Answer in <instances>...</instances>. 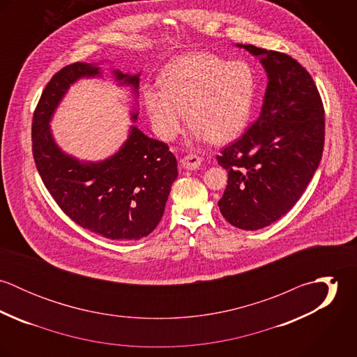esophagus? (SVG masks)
I'll list each match as a JSON object with an SVG mask.
<instances>
[{
	"instance_id": "obj_1",
	"label": "esophagus",
	"mask_w": 357,
	"mask_h": 357,
	"mask_svg": "<svg viewBox=\"0 0 357 357\" xmlns=\"http://www.w3.org/2000/svg\"><path fill=\"white\" fill-rule=\"evenodd\" d=\"M201 163H202V159L199 156H197V155H192V153L184 156L180 160V166L183 169H185V170H195V169H198L201 166Z\"/></svg>"
}]
</instances>
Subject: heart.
Wrapping results in <instances>:
<instances>
[{
	"label": "heart",
	"instance_id": "heart-1",
	"mask_svg": "<svg viewBox=\"0 0 357 357\" xmlns=\"http://www.w3.org/2000/svg\"><path fill=\"white\" fill-rule=\"evenodd\" d=\"M159 91L144 92L153 132L172 142L181 132L184 114L198 142L224 144L246 128L255 81L252 68L206 52L188 53L170 63L159 78Z\"/></svg>",
	"mask_w": 357,
	"mask_h": 357
}]
</instances>
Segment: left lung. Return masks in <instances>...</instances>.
I'll return each instance as SVG.
<instances>
[{
    "mask_svg": "<svg viewBox=\"0 0 357 357\" xmlns=\"http://www.w3.org/2000/svg\"><path fill=\"white\" fill-rule=\"evenodd\" d=\"M236 47L259 57L268 85L257 121L217 155L228 170L218 206L229 224L255 231L283 217L304 194L323 153L324 108L310 74L296 59Z\"/></svg>",
    "mask_w": 357,
    "mask_h": 357,
    "instance_id": "left-lung-1",
    "label": "left lung"
}]
</instances>
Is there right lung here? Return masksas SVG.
<instances>
[{
	"label": "right lung",
	"mask_w": 357,
	"mask_h": 357,
	"mask_svg": "<svg viewBox=\"0 0 357 357\" xmlns=\"http://www.w3.org/2000/svg\"><path fill=\"white\" fill-rule=\"evenodd\" d=\"M118 85L139 93L140 74L112 71ZM102 77L98 64L73 63L45 86L33 116V155L37 170L59 207L79 227L112 241H139L159 224L173 181L178 176L169 147L132 126L128 140L109 158L79 160L64 153L52 136V116L81 78ZM137 108L132 121L137 119Z\"/></svg>",
	"instance_id": "obj_1"
}]
</instances>
